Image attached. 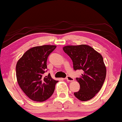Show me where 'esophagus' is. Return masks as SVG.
<instances>
[{"label":"esophagus","instance_id":"34e87169","mask_svg":"<svg viewBox=\"0 0 122 122\" xmlns=\"http://www.w3.org/2000/svg\"><path fill=\"white\" fill-rule=\"evenodd\" d=\"M66 80L67 81L71 82V81H74V78H73V77H70V76H67V77H66Z\"/></svg>","mask_w":122,"mask_h":122}]
</instances>
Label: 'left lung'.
<instances>
[{
	"label": "left lung",
	"mask_w": 122,
	"mask_h": 122,
	"mask_svg": "<svg viewBox=\"0 0 122 122\" xmlns=\"http://www.w3.org/2000/svg\"><path fill=\"white\" fill-rule=\"evenodd\" d=\"M63 50L72 60L74 70L82 71L80 78H76L80 89L74 95L82 101L92 99L101 90L106 78V68L103 57L86 45L66 46Z\"/></svg>",
	"instance_id": "obj_1"
}]
</instances>
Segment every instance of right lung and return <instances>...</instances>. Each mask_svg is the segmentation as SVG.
I'll list each match as a JSON object with an SVG mask.
<instances>
[{
    "instance_id": "1",
    "label": "right lung",
    "mask_w": 122,
    "mask_h": 122,
    "mask_svg": "<svg viewBox=\"0 0 122 122\" xmlns=\"http://www.w3.org/2000/svg\"><path fill=\"white\" fill-rule=\"evenodd\" d=\"M56 48L55 45L35 46L27 51L17 61L16 73L21 90L32 100L43 102L51 97L58 81L47 71L48 57Z\"/></svg>"
}]
</instances>
